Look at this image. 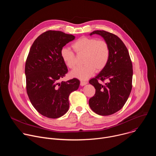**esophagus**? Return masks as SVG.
I'll use <instances>...</instances> for the list:
<instances>
[{"label": "esophagus", "mask_w": 156, "mask_h": 156, "mask_svg": "<svg viewBox=\"0 0 156 156\" xmlns=\"http://www.w3.org/2000/svg\"><path fill=\"white\" fill-rule=\"evenodd\" d=\"M87 84V82H86V81H81L80 82V85H81V86H84V85H86V84Z\"/></svg>", "instance_id": "34e87169"}]
</instances>
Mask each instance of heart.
<instances>
[{"instance_id": "obj_1", "label": "heart", "mask_w": 156, "mask_h": 156, "mask_svg": "<svg viewBox=\"0 0 156 156\" xmlns=\"http://www.w3.org/2000/svg\"><path fill=\"white\" fill-rule=\"evenodd\" d=\"M73 48L78 54H84L83 66H78L70 72L72 77L87 80L95 72L102 70L107 65L110 57V48L104 40L83 36L73 44ZM61 57L65 64L70 69L76 65L75 55L68 48H63L60 51Z\"/></svg>"}]
</instances>
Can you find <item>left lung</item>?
Here are the masks:
<instances>
[{
	"instance_id": "left-lung-1",
	"label": "left lung",
	"mask_w": 156,
	"mask_h": 156,
	"mask_svg": "<svg viewBox=\"0 0 156 156\" xmlns=\"http://www.w3.org/2000/svg\"><path fill=\"white\" fill-rule=\"evenodd\" d=\"M98 34L109 46L110 57L105 67L90 83L96 89L89 105L100 115H110L120 110L126 103L132 88L133 66L128 51L116 35L105 31H94L90 35ZM106 80L102 85L98 80Z\"/></svg>"
}]
</instances>
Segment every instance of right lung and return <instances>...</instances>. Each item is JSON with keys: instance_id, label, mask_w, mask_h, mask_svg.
<instances>
[{"instance_id": "right-lung-1", "label": "right lung", "mask_w": 156, "mask_h": 156, "mask_svg": "<svg viewBox=\"0 0 156 156\" xmlns=\"http://www.w3.org/2000/svg\"><path fill=\"white\" fill-rule=\"evenodd\" d=\"M75 38L62 31H48L34 41L27 59L29 99L39 113L50 119L59 118L67 112L69 95L80 86L76 78L58 82L68 72L60 55L61 49Z\"/></svg>"}]
</instances>
